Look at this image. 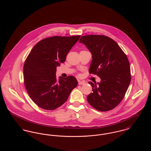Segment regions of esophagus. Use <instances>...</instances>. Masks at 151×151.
Returning <instances> with one entry per match:
<instances>
[{
  "label": "esophagus",
  "mask_w": 151,
  "mask_h": 151,
  "mask_svg": "<svg viewBox=\"0 0 151 151\" xmlns=\"http://www.w3.org/2000/svg\"><path fill=\"white\" fill-rule=\"evenodd\" d=\"M78 84H79V85H83V84H85L86 83H85L84 81H78Z\"/></svg>",
  "instance_id": "esophagus-1"
}]
</instances>
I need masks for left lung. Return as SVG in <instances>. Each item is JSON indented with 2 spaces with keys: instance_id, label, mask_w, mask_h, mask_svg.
I'll list each match as a JSON object with an SVG mask.
<instances>
[{
  "instance_id": "8db88e82",
  "label": "left lung",
  "mask_w": 151,
  "mask_h": 151,
  "mask_svg": "<svg viewBox=\"0 0 151 151\" xmlns=\"http://www.w3.org/2000/svg\"><path fill=\"white\" fill-rule=\"evenodd\" d=\"M79 42L84 43L92 55L89 72L101 79L97 84L88 82L93 92L87 96V101L100 111L112 110L122 101L131 81L128 58L117 43L107 36H81Z\"/></svg>"
}]
</instances>
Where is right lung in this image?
<instances>
[{"label": "right lung", "mask_w": 151, "mask_h": 151, "mask_svg": "<svg viewBox=\"0 0 151 151\" xmlns=\"http://www.w3.org/2000/svg\"><path fill=\"white\" fill-rule=\"evenodd\" d=\"M80 36H53L45 38L34 46L24 65V84L29 97L40 108L52 110L67 100L78 81L73 76L56 78L57 67Z\"/></svg>", "instance_id": "obj_1"}]
</instances>
